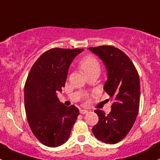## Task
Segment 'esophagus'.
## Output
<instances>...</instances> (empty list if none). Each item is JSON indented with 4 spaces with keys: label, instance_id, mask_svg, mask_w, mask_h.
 Segmentation results:
<instances>
[{
    "label": "esophagus",
    "instance_id": "34e87169",
    "mask_svg": "<svg viewBox=\"0 0 160 160\" xmlns=\"http://www.w3.org/2000/svg\"><path fill=\"white\" fill-rule=\"evenodd\" d=\"M80 113L81 114H86V113H88V110L80 109Z\"/></svg>",
    "mask_w": 160,
    "mask_h": 160
}]
</instances>
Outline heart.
I'll list each match as a JSON object with an SVG mask.
<instances>
[{"label": "heart", "instance_id": "b5f03b06", "mask_svg": "<svg viewBox=\"0 0 160 160\" xmlns=\"http://www.w3.org/2000/svg\"><path fill=\"white\" fill-rule=\"evenodd\" d=\"M79 67L86 75L93 72H98L99 73L101 69L99 62L92 55H87L82 58L79 62Z\"/></svg>", "mask_w": 160, "mask_h": 160}]
</instances>
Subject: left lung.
<instances>
[{"mask_svg":"<svg viewBox=\"0 0 160 160\" xmlns=\"http://www.w3.org/2000/svg\"><path fill=\"white\" fill-rule=\"evenodd\" d=\"M88 49L104 62L108 75L104 90L113 101L108 114L95 110L98 122L92 132L98 140L115 144L127 136L139 112V74L131 59L117 48L102 45Z\"/></svg>","mask_w":160,"mask_h":160,"instance_id":"left-lung-1","label":"left lung"}]
</instances>
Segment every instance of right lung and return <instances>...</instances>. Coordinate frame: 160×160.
I'll use <instances>...</instances> for the list:
<instances>
[{
	"instance_id": "add662e5",
	"label": "right lung",
	"mask_w": 160,
	"mask_h": 160,
	"mask_svg": "<svg viewBox=\"0 0 160 160\" xmlns=\"http://www.w3.org/2000/svg\"><path fill=\"white\" fill-rule=\"evenodd\" d=\"M82 48H55L34 62L24 85V107L33 134L46 146L57 147L68 139L79 111L60 103L56 92L65 87L71 62Z\"/></svg>"
}]
</instances>
